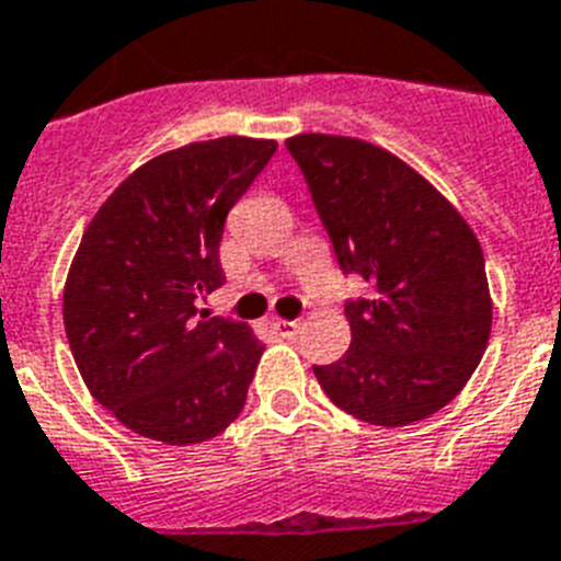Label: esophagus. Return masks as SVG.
<instances>
[{
    "mask_svg": "<svg viewBox=\"0 0 561 561\" xmlns=\"http://www.w3.org/2000/svg\"><path fill=\"white\" fill-rule=\"evenodd\" d=\"M272 330L280 337H295L300 332V321H284V318H277V321H272Z\"/></svg>",
    "mask_w": 561,
    "mask_h": 561,
    "instance_id": "obj_1",
    "label": "esophagus"
}]
</instances>
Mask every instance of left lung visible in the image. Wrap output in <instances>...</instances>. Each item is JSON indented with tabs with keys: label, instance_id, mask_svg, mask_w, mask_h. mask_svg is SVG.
I'll list each match as a JSON object with an SVG mask.
<instances>
[{
	"label": "left lung",
	"instance_id": "obj_1",
	"mask_svg": "<svg viewBox=\"0 0 561 561\" xmlns=\"http://www.w3.org/2000/svg\"><path fill=\"white\" fill-rule=\"evenodd\" d=\"M344 275L369 298L346 300L353 344L312 367L344 413L404 427L465 390L488 350L493 300L479 238L453 203L396 154L335 134L286 140Z\"/></svg>",
	"mask_w": 561,
	"mask_h": 561
}]
</instances>
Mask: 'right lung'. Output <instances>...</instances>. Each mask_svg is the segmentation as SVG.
Listing matches in <instances>:
<instances>
[{"instance_id":"right-lung-1","label":"right lung","mask_w":561,"mask_h":561,"mask_svg":"<svg viewBox=\"0 0 561 561\" xmlns=\"http://www.w3.org/2000/svg\"><path fill=\"white\" fill-rule=\"evenodd\" d=\"M275 148L220 137L165 151L125 178L82 234L65 335L91 396L140 436L208 442L247 404L263 344L247 323L197 318L194 300L224 286L226 215Z\"/></svg>"}]
</instances>
